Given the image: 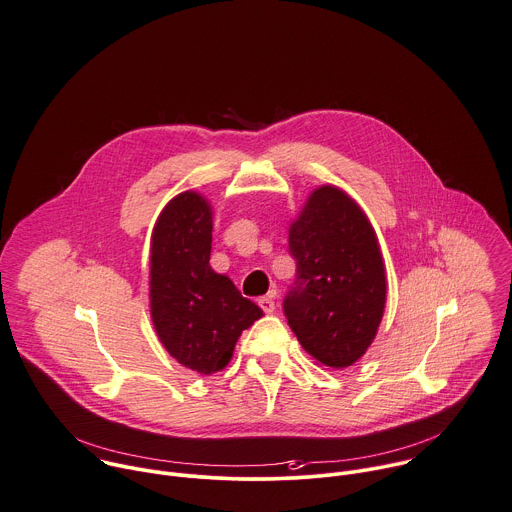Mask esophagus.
Returning a JSON list of instances; mask_svg holds the SVG:
<instances>
[{
	"label": "esophagus",
	"mask_w": 512,
	"mask_h": 512,
	"mask_svg": "<svg viewBox=\"0 0 512 512\" xmlns=\"http://www.w3.org/2000/svg\"><path fill=\"white\" fill-rule=\"evenodd\" d=\"M257 303H259V307H261L265 313H273V311H275V301H273V297H271V295L261 297Z\"/></svg>",
	"instance_id": "esophagus-1"
}]
</instances>
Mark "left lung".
Wrapping results in <instances>:
<instances>
[{"mask_svg":"<svg viewBox=\"0 0 512 512\" xmlns=\"http://www.w3.org/2000/svg\"><path fill=\"white\" fill-rule=\"evenodd\" d=\"M297 277L283 313L301 347L321 365L345 369L373 343L385 311L387 279L377 235L341 189H315L289 229Z\"/></svg>","mask_w":512,"mask_h":512,"instance_id":"obj_1","label":"left lung"}]
</instances>
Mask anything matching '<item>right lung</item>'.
<instances>
[{
  "label": "right lung",
  "mask_w": 512,
  "mask_h": 512,
  "mask_svg": "<svg viewBox=\"0 0 512 512\" xmlns=\"http://www.w3.org/2000/svg\"><path fill=\"white\" fill-rule=\"evenodd\" d=\"M211 207L185 191L157 219L151 241V319L173 359L211 375L221 371L241 333L263 311L233 281L211 269Z\"/></svg>",
  "instance_id": "obj_1"
}]
</instances>
